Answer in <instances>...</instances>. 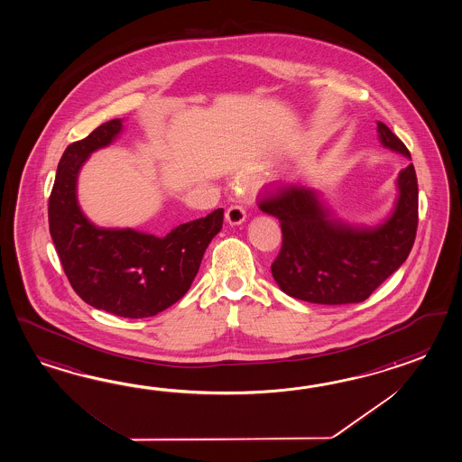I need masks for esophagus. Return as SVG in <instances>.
<instances>
[{
	"label": "esophagus",
	"mask_w": 462,
	"mask_h": 462,
	"mask_svg": "<svg viewBox=\"0 0 462 462\" xmlns=\"http://www.w3.org/2000/svg\"><path fill=\"white\" fill-rule=\"evenodd\" d=\"M246 218L245 208L242 206H232L226 208V220L230 226H240Z\"/></svg>",
	"instance_id": "34e87169"
}]
</instances>
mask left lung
Masks as SVG:
<instances>
[{"mask_svg": "<svg viewBox=\"0 0 462 462\" xmlns=\"http://www.w3.org/2000/svg\"><path fill=\"white\" fill-rule=\"evenodd\" d=\"M380 143L411 157L386 124ZM391 216L376 226H355L335 218L319 192L288 185L260 199V210L277 217L282 248L272 263L278 287L290 297L319 303H359L394 273L410 255L418 230V179L410 164L398 175Z\"/></svg>", "mask_w": 462, "mask_h": 462, "instance_id": "8db88e82", "label": "left lung"}]
</instances>
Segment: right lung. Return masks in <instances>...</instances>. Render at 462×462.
Wrapping results in <instances>:
<instances>
[{
	"label": "right lung",
	"instance_id": "1",
	"mask_svg": "<svg viewBox=\"0 0 462 462\" xmlns=\"http://www.w3.org/2000/svg\"><path fill=\"white\" fill-rule=\"evenodd\" d=\"M121 131L123 121L113 119L68 145L50 195V232L66 277L88 305L124 319H147L187 293L207 246L222 228L224 208L165 236L94 226L78 204V174L88 157Z\"/></svg>",
	"mask_w": 462,
	"mask_h": 462
}]
</instances>
